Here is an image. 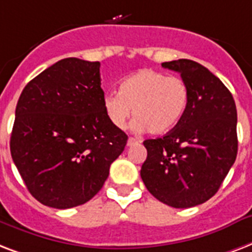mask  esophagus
I'll list each match as a JSON object with an SVG mask.
<instances>
[{"mask_svg": "<svg viewBox=\"0 0 252 252\" xmlns=\"http://www.w3.org/2000/svg\"><path fill=\"white\" fill-rule=\"evenodd\" d=\"M139 143V140L136 139V138H132V136H130L127 139V146L128 147H131V146H134V144Z\"/></svg>", "mask_w": 252, "mask_h": 252, "instance_id": "obj_1", "label": "esophagus"}]
</instances>
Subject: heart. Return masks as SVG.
Instances as JSON below:
<instances>
[{
    "label": "heart",
    "instance_id": "b5f03b06",
    "mask_svg": "<svg viewBox=\"0 0 252 252\" xmlns=\"http://www.w3.org/2000/svg\"><path fill=\"white\" fill-rule=\"evenodd\" d=\"M188 101V85L181 77L146 68L122 80L118 93H108L102 104L113 126L125 127L132 113L136 131L159 135L180 122Z\"/></svg>",
    "mask_w": 252,
    "mask_h": 252
}]
</instances>
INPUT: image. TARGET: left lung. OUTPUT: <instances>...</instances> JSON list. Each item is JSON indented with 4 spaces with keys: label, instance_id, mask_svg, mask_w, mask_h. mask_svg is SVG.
<instances>
[{
    "label": "left lung",
    "instance_id": "1",
    "mask_svg": "<svg viewBox=\"0 0 252 252\" xmlns=\"http://www.w3.org/2000/svg\"><path fill=\"white\" fill-rule=\"evenodd\" d=\"M180 73L189 89L181 121L157 139L144 140L140 177L155 198L192 208L213 197L238 153L237 108L230 91L204 65L188 59L161 63Z\"/></svg>",
    "mask_w": 252,
    "mask_h": 252
}]
</instances>
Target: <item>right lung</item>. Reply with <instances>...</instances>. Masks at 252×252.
Instances as JSON below:
<instances>
[{"label": "right lung", "mask_w": 252, "mask_h": 252, "mask_svg": "<svg viewBox=\"0 0 252 252\" xmlns=\"http://www.w3.org/2000/svg\"><path fill=\"white\" fill-rule=\"evenodd\" d=\"M98 62L59 60L27 84L15 108L10 153L29 192L69 209L102 188L127 135L104 112Z\"/></svg>", "instance_id": "1"}]
</instances>
